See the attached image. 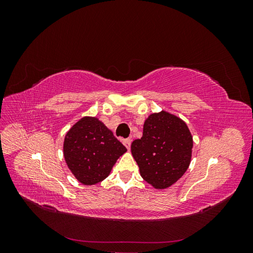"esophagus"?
<instances>
[{"label": "esophagus", "mask_w": 253, "mask_h": 253, "mask_svg": "<svg viewBox=\"0 0 253 253\" xmlns=\"http://www.w3.org/2000/svg\"><path fill=\"white\" fill-rule=\"evenodd\" d=\"M131 142H132V140L129 139V138H126V139L124 140V144L126 145V148L127 150H129V148H131Z\"/></svg>", "instance_id": "34e87169"}]
</instances>
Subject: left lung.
<instances>
[{
	"mask_svg": "<svg viewBox=\"0 0 253 253\" xmlns=\"http://www.w3.org/2000/svg\"><path fill=\"white\" fill-rule=\"evenodd\" d=\"M192 148L187 125L163 111L144 121L142 137L132 142L131 151L141 177L156 189H166L187 171Z\"/></svg>",
	"mask_w": 253,
	"mask_h": 253,
	"instance_id": "left-lung-1",
	"label": "left lung"
}]
</instances>
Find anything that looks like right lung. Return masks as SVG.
<instances>
[{
    "label": "right lung",
    "instance_id": "1",
    "mask_svg": "<svg viewBox=\"0 0 253 253\" xmlns=\"http://www.w3.org/2000/svg\"><path fill=\"white\" fill-rule=\"evenodd\" d=\"M63 152L75 177L83 185L91 186L108 177L126 148L101 121L83 117L67 132Z\"/></svg>",
    "mask_w": 253,
    "mask_h": 253
}]
</instances>
